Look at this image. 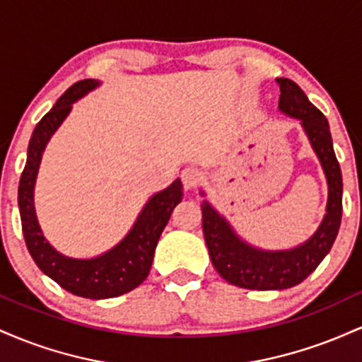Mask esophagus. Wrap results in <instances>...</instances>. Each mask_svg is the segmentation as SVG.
Returning <instances> with one entry per match:
<instances>
[{"mask_svg":"<svg viewBox=\"0 0 362 362\" xmlns=\"http://www.w3.org/2000/svg\"><path fill=\"white\" fill-rule=\"evenodd\" d=\"M180 177H182V184H184L185 190H190V189H194V187H197L199 182L202 180V172L194 167H187L182 170Z\"/></svg>","mask_w":362,"mask_h":362,"instance_id":"34e87169","label":"esophagus"}]
</instances>
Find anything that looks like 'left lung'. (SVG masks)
I'll use <instances>...</instances> for the list:
<instances>
[{
    "instance_id": "1",
    "label": "left lung",
    "mask_w": 362,
    "mask_h": 362,
    "mask_svg": "<svg viewBox=\"0 0 362 362\" xmlns=\"http://www.w3.org/2000/svg\"><path fill=\"white\" fill-rule=\"evenodd\" d=\"M276 81L281 88L279 112L300 120L325 173L328 197L325 216L317 231L306 242L286 250H267L245 242L211 202L202 201V231L214 269L230 284L255 291H281L305 281L330 252L342 218V173L328 120L296 83L288 78ZM201 195H206L204 190Z\"/></svg>"
}]
</instances>
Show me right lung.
<instances>
[{
  "label": "right lung",
  "instance_id": "obj_1",
  "mask_svg": "<svg viewBox=\"0 0 362 362\" xmlns=\"http://www.w3.org/2000/svg\"><path fill=\"white\" fill-rule=\"evenodd\" d=\"M100 85L102 83L98 80H81L74 83L71 88L64 91V95H61L52 109L40 119L28 143L27 163H25L18 185V209L25 243L37 267L45 276L56 281L62 289L76 296L88 298V300L117 298L120 294L138 288L141 282L146 279L161 231L165 230L172 211L184 195L180 178H177L167 189L153 194L143 206L127 235L110 250L91 259L68 257L47 242L37 219L34 204L37 173H39L45 146L69 115L73 103Z\"/></svg>",
  "mask_w": 362,
  "mask_h": 362
}]
</instances>
